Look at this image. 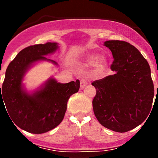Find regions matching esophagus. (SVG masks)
Masks as SVG:
<instances>
[{"label": "esophagus", "mask_w": 158, "mask_h": 158, "mask_svg": "<svg viewBox=\"0 0 158 158\" xmlns=\"http://www.w3.org/2000/svg\"><path fill=\"white\" fill-rule=\"evenodd\" d=\"M88 85L87 81H86L85 79V78H82L81 80V89H83L84 88H85L86 85Z\"/></svg>", "instance_id": "esophagus-1"}]
</instances>
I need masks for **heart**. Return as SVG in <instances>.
<instances>
[{"instance_id":"1","label":"heart","mask_w":158,"mask_h":158,"mask_svg":"<svg viewBox=\"0 0 158 158\" xmlns=\"http://www.w3.org/2000/svg\"><path fill=\"white\" fill-rule=\"evenodd\" d=\"M85 65L87 66H94L97 72H102L107 67V59L104 56L99 57L96 54H89L86 58Z\"/></svg>"}]
</instances>
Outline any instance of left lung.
I'll return each mask as SVG.
<instances>
[{
  "instance_id": "obj_1",
  "label": "left lung",
  "mask_w": 158,
  "mask_h": 158,
  "mask_svg": "<svg viewBox=\"0 0 158 158\" xmlns=\"http://www.w3.org/2000/svg\"><path fill=\"white\" fill-rule=\"evenodd\" d=\"M104 46L112 53L114 73L92 83L96 89L93 111L102 126L123 133L142 123L150 114L154 96L150 67L129 43L108 40Z\"/></svg>"
}]
</instances>
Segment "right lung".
Wrapping results in <instances>:
<instances>
[{"label": "right lung", "instance_id": "right-lung-1", "mask_svg": "<svg viewBox=\"0 0 158 158\" xmlns=\"http://www.w3.org/2000/svg\"><path fill=\"white\" fill-rule=\"evenodd\" d=\"M58 48L57 43H47L23 49L8 65L1 90L0 84V107L5 102L14 124L30 133H46L58 126L65 116L68 100L80 89L79 80L62 84L54 78L31 93L23 89L25 73L35 63L49 61L58 65L46 58Z\"/></svg>", "mask_w": 158, "mask_h": 158}]
</instances>
